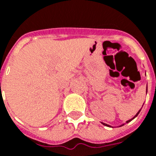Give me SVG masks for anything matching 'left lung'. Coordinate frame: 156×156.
Here are the masks:
<instances>
[{
  "instance_id": "left-lung-1",
  "label": "left lung",
  "mask_w": 156,
  "mask_h": 156,
  "mask_svg": "<svg viewBox=\"0 0 156 156\" xmlns=\"http://www.w3.org/2000/svg\"><path fill=\"white\" fill-rule=\"evenodd\" d=\"M146 94H147V87H146ZM140 110H141V109H140V110H139V112H138L137 114H136V115H134V117L132 118V119H129V120H128V121H126V123H129V122H130V121L132 120V119H134V118H135V117H137V115H139V113H140ZM102 124H105V125H106V126H108V127H111V126H110V125H108V124H104V123H102ZM123 125H124V124H122V125H120V126H123Z\"/></svg>"
}]
</instances>
